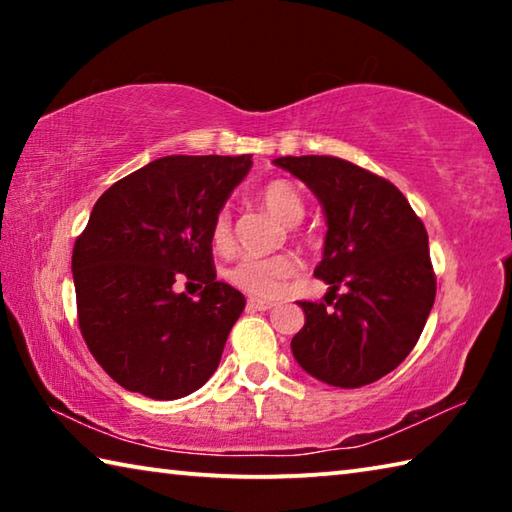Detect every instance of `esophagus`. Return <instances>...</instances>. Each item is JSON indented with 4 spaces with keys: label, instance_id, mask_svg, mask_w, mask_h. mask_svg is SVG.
<instances>
[{
    "label": "esophagus",
    "instance_id": "34e87169",
    "mask_svg": "<svg viewBox=\"0 0 512 512\" xmlns=\"http://www.w3.org/2000/svg\"><path fill=\"white\" fill-rule=\"evenodd\" d=\"M275 302L271 300H262V298H248V309L250 311H268L273 309Z\"/></svg>",
    "mask_w": 512,
    "mask_h": 512
}]
</instances>
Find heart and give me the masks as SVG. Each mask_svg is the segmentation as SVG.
I'll return each instance as SVG.
<instances>
[{"mask_svg":"<svg viewBox=\"0 0 512 512\" xmlns=\"http://www.w3.org/2000/svg\"><path fill=\"white\" fill-rule=\"evenodd\" d=\"M257 201L262 203L264 210L271 212L275 219L282 223L293 225L302 219L305 214V198H302L300 189L289 183V180L275 178L259 189ZM212 244L216 250H230L232 248V216L230 212L221 207L212 221ZM300 273L298 257L289 253L271 255V257H246L237 262L228 271L230 282L237 289L250 293L257 298H275L277 293L284 289V284L291 277Z\"/></svg>","mask_w":512,"mask_h":512,"instance_id":"heart-1","label":"heart"}]
</instances>
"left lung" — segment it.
Segmentation results:
<instances>
[{
    "label": "left lung",
    "mask_w": 512,
    "mask_h": 512,
    "mask_svg": "<svg viewBox=\"0 0 512 512\" xmlns=\"http://www.w3.org/2000/svg\"><path fill=\"white\" fill-rule=\"evenodd\" d=\"M327 216L325 302L300 300L305 327L293 357L329 386L359 388L395 370L418 343L436 300V273L420 216L391 180L334 155H284ZM339 288L343 294H336Z\"/></svg>",
    "instance_id": "8db88e82"
}]
</instances>
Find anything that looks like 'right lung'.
Listing matches in <instances>:
<instances>
[{
  "label": "right lung",
  "mask_w": 512,
  "mask_h": 512,
  "mask_svg": "<svg viewBox=\"0 0 512 512\" xmlns=\"http://www.w3.org/2000/svg\"><path fill=\"white\" fill-rule=\"evenodd\" d=\"M250 155H167L117 180L76 237L72 273L85 343L126 391L178 400L219 366L244 293L216 280L212 221ZM198 281V301L172 291Z\"/></svg>",
  "instance_id": "right-lung-1"
}]
</instances>
